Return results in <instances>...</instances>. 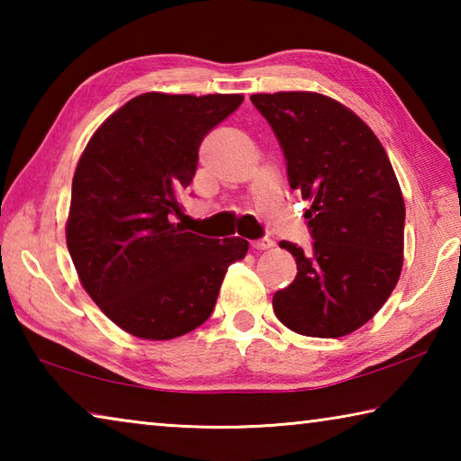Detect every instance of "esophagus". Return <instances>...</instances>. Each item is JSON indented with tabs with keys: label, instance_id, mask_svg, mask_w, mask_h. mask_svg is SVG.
I'll return each instance as SVG.
<instances>
[{
	"label": "esophagus",
	"instance_id": "obj_1",
	"mask_svg": "<svg viewBox=\"0 0 461 461\" xmlns=\"http://www.w3.org/2000/svg\"><path fill=\"white\" fill-rule=\"evenodd\" d=\"M252 248H254V249H258V252H264V249L275 248V241L268 240V238H264V240H256V241H252Z\"/></svg>",
	"mask_w": 461,
	"mask_h": 461
}]
</instances>
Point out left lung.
<instances>
[{"mask_svg": "<svg viewBox=\"0 0 461 461\" xmlns=\"http://www.w3.org/2000/svg\"><path fill=\"white\" fill-rule=\"evenodd\" d=\"M283 148L313 249L291 241L296 276L272 296L278 321L307 338H343L378 313L404 260V199L384 146L362 118L321 93L249 97Z\"/></svg>", "mask_w": 461, "mask_h": 461, "instance_id": "1", "label": "left lung"}]
</instances>
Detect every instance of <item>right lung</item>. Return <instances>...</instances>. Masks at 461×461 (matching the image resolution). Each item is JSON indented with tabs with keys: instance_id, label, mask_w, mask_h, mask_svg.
<instances>
[{
	"instance_id": "1",
	"label": "right lung",
	"mask_w": 461,
	"mask_h": 461,
	"mask_svg": "<svg viewBox=\"0 0 461 461\" xmlns=\"http://www.w3.org/2000/svg\"><path fill=\"white\" fill-rule=\"evenodd\" d=\"M240 93H142L95 130L73 176L67 248L95 305L140 339L165 341L213 313L248 241L194 236L181 223L201 140L240 107Z\"/></svg>"
}]
</instances>
